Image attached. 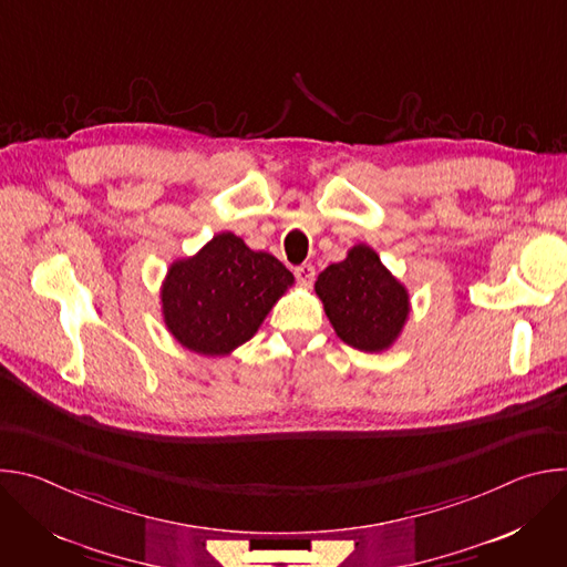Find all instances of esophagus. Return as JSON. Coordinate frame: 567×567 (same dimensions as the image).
I'll list each match as a JSON object with an SVG mask.
<instances>
[{
    "mask_svg": "<svg viewBox=\"0 0 567 567\" xmlns=\"http://www.w3.org/2000/svg\"><path fill=\"white\" fill-rule=\"evenodd\" d=\"M293 274H296V280H298V282H302V285H309V282L313 280V276H316V269H313V265L305 262V265L296 267V269H293Z\"/></svg>",
    "mask_w": 567,
    "mask_h": 567,
    "instance_id": "esophagus-1",
    "label": "esophagus"
}]
</instances>
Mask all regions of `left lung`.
Returning a JSON list of instances; mask_svg holds the SVG:
<instances>
[{
    "mask_svg": "<svg viewBox=\"0 0 567 567\" xmlns=\"http://www.w3.org/2000/svg\"><path fill=\"white\" fill-rule=\"evenodd\" d=\"M334 332L352 348L381 352L392 346L409 316V293L365 247H354L343 262L330 265L316 280Z\"/></svg>",
    "mask_w": 567,
    "mask_h": 567,
    "instance_id": "obj_1",
    "label": "left lung"
}]
</instances>
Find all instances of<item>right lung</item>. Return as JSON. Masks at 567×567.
Listing matches in <instances>:
<instances>
[{
    "label": "right lung",
    "mask_w": 567,
    "mask_h": 567,
    "mask_svg": "<svg viewBox=\"0 0 567 567\" xmlns=\"http://www.w3.org/2000/svg\"><path fill=\"white\" fill-rule=\"evenodd\" d=\"M291 282V271L278 258L251 251L233 233H219L195 258L171 267L161 289L166 326L197 354H228L258 332Z\"/></svg>",
    "instance_id": "right-lung-1"
}]
</instances>
